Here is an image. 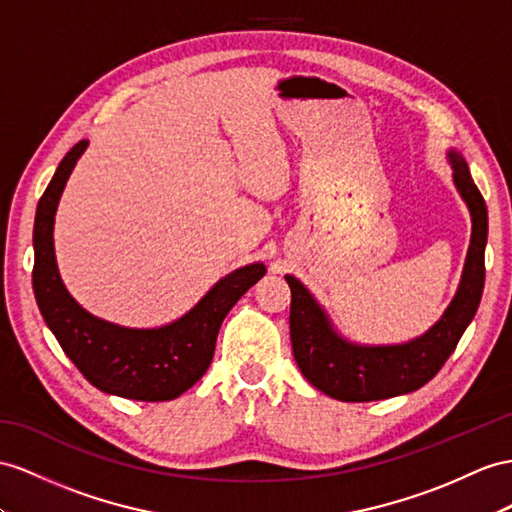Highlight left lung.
Segmentation results:
<instances>
[{"label": "left lung", "mask_w": 512, "mask_h": 512, "mask_svg": "<svg viewBox=\"0 0 512 512\" xmlns=\"http://www.w3.org/2000/svg\"><path fill=\"white\" fill-rule=\"evenodd\" d=\"M454 183L471 212V244L458 292L443 318L415 342L402 346H352L339 339L305 285L287 274L292 290L290 337L294 359L307 381L344 402H372L426 385L454 352L482 298L487 205L461 155L450 153Z\"/></svg>", "instance_id": "1"}]
</instances>
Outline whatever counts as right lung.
<instances>
[{
  "instance_id": "add662e5",
  "label": "right lung",
  "mask_w": 512,
  "mask_h": 512,
  "mask_svg": "<svg viewBox=\"0 0 512 512\" xmlns=\"http://www.w3.org/2000/svg\"><path fill=\"white\" fill-rule=\"evenodd\" d=\"M84 149L86 140H80L64 155L36 207L32 285L38 309L90 385L129 400H173L205 374L222 320L266 268L251 264L227 274L190 313L162 329H123L90 316L64 290L54 255L56 207Z\"/></svg>"
}]
</instances>
